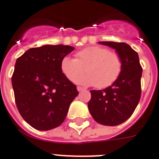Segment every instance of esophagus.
I'll list each match as a JSON object with an SVG mask.
<instances>
[{
	"label": "esophagus",
	"mask_w": 159,
	"mask_h": 159,
	"mask_svg": "<svg viewBox=\"0 0 159 159\" xmlns=\"http://www.w3.org/2000/svg\"><path fill=\"white\" fill-rule=\"evenodd\" d=\"M77 91H78V92H82V91L84 90V88H82V87H77Z\"/></svg>",
	"instance_id": "1"
}]
</instances>
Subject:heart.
<instances>
[{
	"mask_svg": "<svg viewBox=\"0 0 159 159\" xmlns=\"http://www.w3.org/2000/svg\"><path fill=\"white\" fill-rule=\"evenodd\" d=\"M76 59L64 57L61 61V70L71 82L82 74L85 67L87 74L76 82L84 86L106 88L113 83L122 72L123 61L117 52L105 47L93 46L78 51Z\"/></svg>",
	"mask_w": 159,
	"mask_h": 159,
	"instance_id": "heart-1",
	"label": "heart"
}]
</instances>
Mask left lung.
I'll return each instance as SVG.
<instances>
[{"label": "left lung", "mask_w": 159, "mask_h": 159, "mask_svg": "<svg viewBox=\"0 0 159 159\" xmlns=\"http://www.w3.org/2000/svg\"><path fill=\"white\" fill-rule=\"evenodd\" d=\"M116 50L123 61L121 74L111 86L91 91L88 109L96 122L116 126L131 117L141 97L142 68L138 53L127 43L99 42Z\"/></svg>", "instance_id": "8db88e82"}]
</instances>
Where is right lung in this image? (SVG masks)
Masks as SVG:
<instances>
[{
	"instance_id": "1",
	"label": "right lung",
	"mask_w": 159,
	"mask_h": 159,
	"mask_svg": "<svg viewBox=\"0 0 159 159\" xmlns=\"http://www.w3.org/2000/svg\"><path fill=\"white\" fill-rule=\"evenodd\" d=\"M74 50L64 45H44L31 48L17 58L11 77L15 101L23 119L37 130L60 126L77 87L61 70V59Z\"/></svg>"
}]
</instances>
